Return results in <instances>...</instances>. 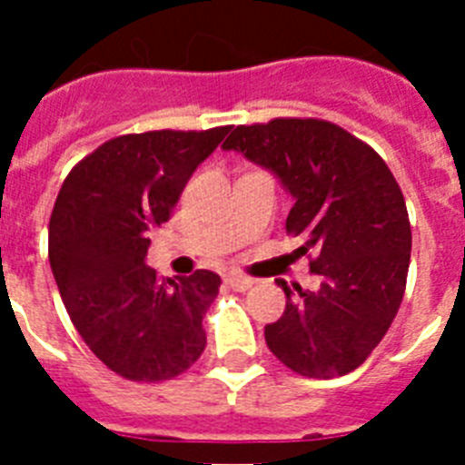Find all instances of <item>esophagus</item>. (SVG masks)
I'll list each match as a JSON object with an SVG mask.
<instances>
[{
    "label": "esophagus",
    "mask_w": 465,
    "mask_h": 465,
    "mask_svg": "<svg viewBox=\"0 0 465 465\" xmlns=\"http://www.w3.org/2000/svg\"><path fill=\"white\" fill-rule=\"evenodd\" d=\"M225 283H228L230 289H235V291H249L256 282H253L252 277H244V274L230 272V274H225Z\"/></svg>",
    "instance_id": "34e87169"
}]
</instances>
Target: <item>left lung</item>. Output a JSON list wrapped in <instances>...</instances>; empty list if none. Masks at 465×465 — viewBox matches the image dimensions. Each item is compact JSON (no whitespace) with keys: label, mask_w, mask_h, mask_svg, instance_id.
<instances>
[{"label":"left lung","mask_w":465,"mask_h":465,"mask_svg":"<svg viewBox=\"0 0 465 465\" xmlns=\"http://www.w3.org/2000/svg\"><path fill=\"white\" fill-rule=\"evenodd\" d=\"M277 176L293 195L286 232L316 253L319 289H291L282 319L265 326L270 351L302 377L356 371L381 342L408 282L410 230L401 186L372 146L335 123L274 118L237 125L223 142Z\"/></svg>","instance_id":"obj_1"}]
</instances>
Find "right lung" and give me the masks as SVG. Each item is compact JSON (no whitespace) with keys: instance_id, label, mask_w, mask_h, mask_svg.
Returning <instances> with one entry per match:
<instances>
[{"instance_id":"right-lung-1","label":"right lung","mask_w":465,"mask_h":465,"mask_svg":"<svg viewBox=\"0 0 465 465\" xmlns=\"http://www.w3.org/2000/svg\"><path fill=\"white\" fill-rule=\"evenodd\" d=\"M230 125L109 139L74 165L48 223V261L67 314L102 363L130 381L182 375L207 344L203 316L221 277H160L149 232L170 221L188 179Z\"/></svg>"}]
</instances>
